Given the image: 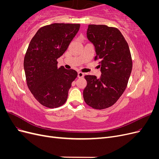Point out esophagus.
I'll use <instances>...</instances> for the list:
<instances>
[{"label": "esophagus", "instance_id": "obj_1", "mask_svg": "<svg viewBox=\"0 0 159 159\" xmlns=\"http://www.w3.org/2000/svg\"><path fill=\"white\" fill-rule=\"evenodd\" d=\"M78 77L79 78H83V77H84V74L82 73V72H80V71H79L78 73Z\"/></svg>", "mask_w": 159, "mask_h": 159}]
</instances>
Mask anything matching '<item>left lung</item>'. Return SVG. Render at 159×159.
Listing matches in <instances>:
<instances>
[{"mask_svg": "<svg viewBox=\"0 0 159 159\" xmlns=\"http://www.w3.org/2000/svg\"><path fill=\"white\" fill-rule=\"evenodd\" d=\"M88 40L94 45L102 72L99 78L85 75L87 85L83 91L85 102L95 109H103L117 102L125 90L132 70L129 45L117 28L89 25Z\"/></svg>", "mask_w": 159, "mask_h": 159, "instance_id": "left-lung-1", "label": "left lung"}]
</instances>
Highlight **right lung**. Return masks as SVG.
I'll return each mask as SVG.
<instances>
[{"label": "right lung", "mask_w": 159, "mask_h": 159, "mask_svg": "<svg viewBox=\"0 0 159 159\" xmlns=\"http://www.w3.org/2000/svg\"><path fill=\"white\" fill-rule=\"evenodd\" d=\"M80 24L54 23L40 28L31 40L24 59L26 84L34 97L44 106L56 108L68 98L74 70L57 68V59L68 49Z\"/></svg>", "instance_id": "1"}]
</instances>
